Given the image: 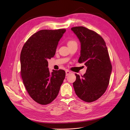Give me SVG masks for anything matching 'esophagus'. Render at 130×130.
<instances>
[{
	"label": "esophagus",
	"instance_id": "obj_1",
	"mask_svg": "<svg viewBox=\"0 0 130 130\" xmlns=\"http://www.w3.org/2000/svg\"><path fill=\"white\" fill-rule=\"evenodd\" d=\"M70 73H71V72H70V71H68V70H66V76H68Z\"/></svg>",
	"mask_w": 130,
	"mask_h": 130
}]
</instances>
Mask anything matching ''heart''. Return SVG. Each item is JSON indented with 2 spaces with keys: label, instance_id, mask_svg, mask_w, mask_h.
Instances as JSON below:
<instances>
[{
  "label": "heart",
  "instance_id": "obj_1",
  "mask_svg": "<svg viewBox=\"0 0 130 130\" xmlns=\"http://www.w3.org/2000/svg\"><path fill=\"white\" fill-rule=\"evenodd\" d=\"M77 45V42H76L75 40H70L68 41L67 42V45L69 47L71 46L72 45Z\"/></svg>",
  "mask_w": 130,
  "mask_h": 130
}]
</instances>
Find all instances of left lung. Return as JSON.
<instances>
[{
  "mask_svg": "<svg viewBox=\"0 0 130 130\" xmlns=\"http://www.w3.org/2000/svg\"><path fill=\"white\" fill-rule=\"evenodd\" d=\"M71 30L80 43L78 62L87 66L83 76L75 74L73 87L79 99L92 102L105 93L109 84L112 68L107 48L103 38L96 32L83 26L72 27Z\"/></svg>",
  "mask_w": 130,
  "mask_h": 130,
  "instance_id": "obj_1",
  "label": "left lung"
}]
</instances>
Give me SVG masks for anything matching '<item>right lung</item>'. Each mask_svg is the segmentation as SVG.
Here are the masks:
<instances>
[{"label":"right lung","instance_id":"1","mask_svg":"<svg viewBox=\"0 0 130 130\" xmlns=\"http://www.w3.org/2000/svg\"><path fill=\"white\" fill-rule=\"evenodd\" d=\"M65 31V29L39 30L27 40L20 54L23 83L30 96L40 104H48L55 99L65 78L64 70L50 72L47 60L54 56Z\"/></svg>","mask_w":130,"mask_h":130}]
</instances>
